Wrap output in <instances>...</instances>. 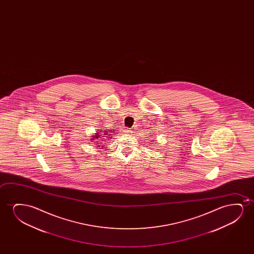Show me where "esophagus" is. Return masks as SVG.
I'll use <instances>...</instances> for the list:
<instances>
[{
    "label": "esophagus",
    "mask_w": 254,
    "mask_h": 254,
    "mask_svg": "<svg viewBox=\"0 0 254 254\" xmlns=\"http://www.w3.org/2000/svg\"><path fill=\"white\" fill-rule=\"evenodd\" d=\"M122 132H123V133H127V134H129V133L132 132V130H130V129L127 128V127H125V128H123Z\"/></svg>",
    "instance_id": "obj_1"
}]
</instances>
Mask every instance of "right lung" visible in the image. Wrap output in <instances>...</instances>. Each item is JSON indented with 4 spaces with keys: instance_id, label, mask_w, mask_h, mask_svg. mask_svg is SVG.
I'll return each instance as SVG.
<instances>
[{
    "instance_id": "obj_1",
    "label": "right lung",
    "mask_w": 254,
    "mask_h": 254,
    "mask_svg": "<svg viewBox=\"0 0 254 254\" xmlns=\"http://www.w3.org/2000/svg\"><path fill=\"white\" fill-rule=\"evenodd\" d=\"M101 132H103V133H102V134H101V136H103V137H108V136H104V135H109V133H108V132H104V131H101ZM112 132H114V131H112ZM94 138H95V139H99V134H98V133H97V134H96V135H95V137H94ZM102 138L105 139L104 140H107V139H106V138ZM103 142H104V141H103ZM95 143H96V141H95Z\"/></svg>"
}]
</instances>
